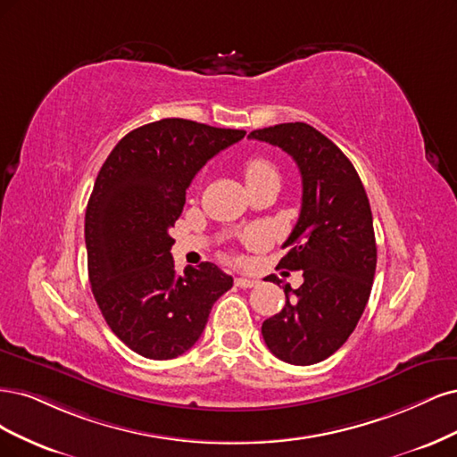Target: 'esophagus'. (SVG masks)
<instances>
[{"label":"esophagus","instance_id":"esophagus-1","mask_svg":"<svg viewBox=\"0 0 457 457\" xmlns=\"http://www.w3.org/2000/svg\"><path fill=\"white\" fill-rule=\"evenodd\" d=\"M235 285H237L239 288H253L258 285V281H254V278H246V277H237L235 278Z\"/></svg>","mask_w":457,"mask_h":457}]
</instances>
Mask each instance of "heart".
Wrapping results in <instances>:
<instances>
[{
	"label": "heart",
	"mask_w": 457,
	"mask_h": 457,
	"mask_svg": "<svg viewBox=\"0 0 457 457\" xmlns=\"http://www.w3.org/2000/svg\"><path fill=\"white\" fill-rule=\"evenodd\" d=\"M245 180H246V186L248 184H254L258 180H263V179H270V176H277V169L273 167L271 161H268L266 157H253L248 159L245 163Z\"/></svg>",
	"instance_id": "heart-1"
}]
</instances>
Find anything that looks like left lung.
<instances>
[{
  "instance_id": "left-lung-1",
  "label": "left lung",
  "mask_w": 457,
  "mask_h": 457,
  "mask_svg": "<svg viewBox=\"0 0 457 457\" xmlns=\"http://www.w3.org/2000/svg\"><path fill=\"white\" fill-rule=\"evenodd\" d=\"M248 138L278 145L302 174L300 218L278 268L300 270L303 283L285 285V307L263 320V342L285 362L315 364L347 342L370 298L378 260L370 203L351 161L312 125L281 123Z\"/></svg>"
}]
</instances>
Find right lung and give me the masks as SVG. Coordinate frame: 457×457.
Here are the masks:
<instances>
[{"mask_svg": "<svg viewBox=\"0 0 457 457\" xmlns=\"http://www.w3.org/2000/svg\"><path fill=\"white\" fill-rule=\"evenodd\" d=\"M245 135L179 117L154 121L117 142L96 176L85 212L91 288L112 332L145 359L186 353L233 287L211 262L176 273L169 229L194 176Z\"/></svg>", "mask_w": 457, "mask_h": 457, "instance_id": "1", "label": "right lung"}]
</instances>
